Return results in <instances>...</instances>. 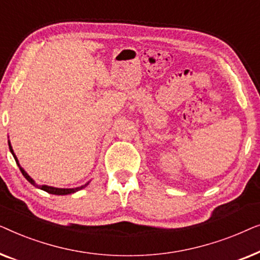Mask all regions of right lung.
I'll use <instances>...</instances> for the list:
<instances>
[{
	"instance_id": "right-lung-1",
	"label": "right lung",
	"mask_w": 260,
	"mask_h": 260,
	"mask_svg": "<svg viewBox=\"0 0 260 260\" xmlns=\"http://www.w3.org/2000/svg\"><path fill=\"white\" fill-rule=\"evenodd\" d=\"M8 144H9V149H10V152H12L13 154V156H14V158H15V161H16V163H17V166H19V168H20V170H21V173H22V175L26 177L27 179V181L28 182H30L31 184H33V186H35V187H38V188H40V189H42V190H45V191H47V193H49V194H54V195H67V194H72V193H76V191H78V190H80V189H83V188H85L88 184V182L86 183V184H84V186H81V187H77V188H55V187H49V186H38L37 183H35V181L31 179V177L28 175V174L24 172V169L22 168V167L20 166V163H19V159H17V157H16V155L14 154V150H13V148H12V144H10V142L8 141Z\"/></svg>"
}]
</instances>
